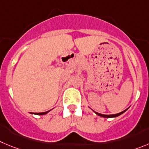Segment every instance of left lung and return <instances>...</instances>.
<instances>
[{"mask_svg":"<svg viewBox=\"0 0 149 149\" xmlns=\"http://www.w3.org/2000/svg\"><path fill=\"white\" fill-rule=\"evenodd\" d=\"M126 110L123 111V112H120V113L115 114V115H102V114L98 113V112H95V113L96 114V115H99V116H101V117H104V118H115V117L119 116V115H121V114H123V112H124L125 111H126Z\"/></svg>","mask_w":149,"mask_h":149,"instance_id":"obj_1","label":"left lung"}]
</instances>
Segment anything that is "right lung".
<instances>
[{
  "mask_svg": "<svg viewBox=\"0 0 149 149\" xmlns=\"http://www.w3.org/2000/svg\"><path fill=\"white\" fill-rule=\"evenodd\" d=\"M48 112H49V111H48V112H40V113H37V115H45V114L48 113Z\"/></svg>",
  "mask_w": 149,
  "mask_h": 149,
  "instance_id": "right-lung-1",
  "label": "right lung"
}]
</instances>
